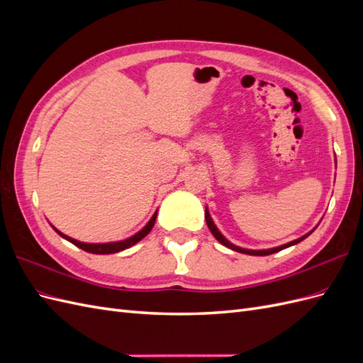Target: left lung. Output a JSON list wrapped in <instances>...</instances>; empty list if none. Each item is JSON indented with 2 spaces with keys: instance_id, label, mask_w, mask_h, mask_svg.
<instances>
[{
  "instance_id": "1",
  "label": "left lung",
  "mask_w": 363,
  "mask_h": 363,
  "mask_svg": "<svg viewBox=\"0 0 363 363\" xmlns=\"http://www.w3.org/2000/svg\"><path fill=\"white\" fill-rule=\"evenodd\" d=\"M204 216H206V223H207V227H208V230H211L212 232V235L216 238V240L218 242H221L223 245H225V247H228V248H232V250H235V251H238V252H244V255H250V256H268V255H272V252H277V251H280V250H283V248H288V247H291V245H295V244H298V242H301L303 239H306L307 236H309L311 233H307L306 236H303V238H300V239H295V240H292V242H289V244H286V245H281V247H277V248H271V250H260V251H255V250H245V248H240V247H236V245H233V244H230L228 240L218 232V228H216V225L212 223V218H211V215H208V212H207V208H206V213H204Z\"/></svg>"
}]
</instances>
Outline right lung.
<instances>
[{"instance_id":"1","label":"right lung","mask_w":363,"mask_h":363,"mask_svg":"<svg viewBox=\"0 0 363 363\" xmlns=\"http://www.w3.org/2000/svg\"><path fill=\"white\" fill-rule=\"evenodd\" d=\"M156 216H157V213L152 215V218L150 219V223H148L144 228H142L139 233H136L135 236H131V238H128V239H125V240H121V242H111V244H84V242H79V240H75V239H72V238H68L67 235L60 233L57 228H54V230H56V232H57L62 238L69 240V242L74 244L75 247H79V248H82V250H84V251H87V252H92V255H112V252L123 251V250H125V248H128V247H131V245L138 244L140 239H144V238L151 232L152 225H155Z\"/></svg>"}]
</instances>
